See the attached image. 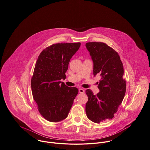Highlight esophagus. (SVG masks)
Listing matches in <instances>:
<instances>
[{
    "instance_id": "esophagus-1",
    "label": "esophagus",
    "mask_w": 150,
    "mask_h": 150,
    "mask_svg": "<svg viewBox=\"0 0 150 150\" xmlns=\"http://www.w3.org/2000/svg\"><path fill=\"white\" fill-rule=\"evenodd\" d=\"M79 92L80 93H84V90L82 89V88H79Z\"/></svg>"
}]
</instances>
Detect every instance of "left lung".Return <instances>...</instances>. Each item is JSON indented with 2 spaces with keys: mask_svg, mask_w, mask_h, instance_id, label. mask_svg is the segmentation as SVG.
<instances>
[{
  "mask_svg": "<svg viewBox=\"0 0 150 150\" xmlns=\"http://www.w3.org/2000/svg\"><path fill=\"white\" fill-rule=\"evenodd\" d=\"M86 47L93 62L94 76H100L97 95L90 89L86 90L88 97L86 113L89 120L99 124L112 119L124 99L126 91L124 68L118 53L106 44L87 42Z\"/></svg>",
  "mask_w": 150,
  "mask_h": 150,
  "instance_id": "obj_1",
  "label": "left lung"
}]
</instances>
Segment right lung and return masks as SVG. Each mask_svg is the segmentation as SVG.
Masks as SVG:
<instances>
[{"mask_svg": "<svg viewBox=\"0 0 150 150\" xmlns=\"http://www.w3.org/2000/svg\"><path fill=\"white\" fill-rule=\"evenodd\" d=\"M80 46V42L53 44L38 57L31 80L32 91L39 112L49 121L66 118L78 93L77 88L69 87L61 80L66 78L69 60Z\"/></svg>", "mask_w": 150, "mask_h": 150, "instance_id": "1", "label": "right lung"}]
</instances>
